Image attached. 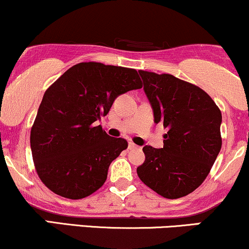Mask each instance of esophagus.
<instances>
[{
  "label": "esophagus",
  "instance_id": "34e87169",
  "mask_svg": "<svg viewBox=\"0 0 249 249\" xmlns=\"http://www.w3.org/2000/svg\"><path fill=\"white\" fill-rule=\"evenodd\" d=\"M139 148H140L139 146H137L136 143H133V142L128 143V149H139Z\"/></svg>",
  "mask_w": 249,
  "mask_h": 249
}]
</instances>
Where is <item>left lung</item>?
<instances>
[{"label":"left lung","mask_w":249,"mask_h":249,"mask_svg":"<svg viewBox=\"0 0 249 249\" xmlns=\"http://www.w3.org/2000/svg\"><path fill=\"white\" fill-rule=\"evenodd\" d=\"M154 123L168 128L163 147L145 146L139 178L166 198L187 196L203 183L221 148V112L204 90L170 75L139 71Z\"/></svg>","instance_id":"left-lung-1"}]
</instances>
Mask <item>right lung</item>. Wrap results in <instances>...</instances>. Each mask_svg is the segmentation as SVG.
Returning a JSON list of instances; mask_svg holds the SVG:
<instances>
[{
  "label": "right lung",
  "mask_w": 249,
  "mask_h": 249,
  "mask_svg": "<svg viewBox=\"0 0 249 249\" xmlns=\"http://www.w3.org/2000/svg\"><path fill=\"white\" fill-rule=\"evenodd\" d=\"M142 87L136 70L81 62L45 91L30 143L36 170L51 191L80 199L104 184L127 142L110 137L96 122L119 95Z\"/></svg>",
  "instance_id": "obj_1"
}]
</instances>
